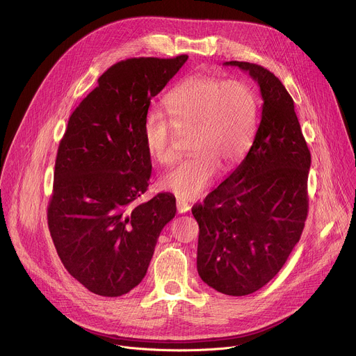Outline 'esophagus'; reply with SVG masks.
I'll return each mask as SVG.
<instances>
[{"instance_id":"1","label":"esophagus","mask_w":356,"mask_h":356,"mask_svg":"<svg viewBox=\"0 0 356 356\" xmlns=\"http://www.w3.org/2000/svg\"><path fill=\"white\" fill-rule=\"evenodd\" d=\"M176 206H177V211L180 213V214H183V213H187V211H190V209H191V206L188 204V202H186L184 200H177V202H176Z\"/></svg>"}]
</instances>
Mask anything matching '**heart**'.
I'll list each match as a JSON object with an SVG mask.
<instances>
[{
  "instance_id": "obj_1",
  "label": "heart",
  "mask_w": 356,
  "mask_h": 356,
  "mask_svg": "<svg viewBox=\"0 0 356 356\" xmlns=\"http://www.w3.org/2000/svg\"><path fill=\"white\" fill-rule=\"evenodd\" d=\"M172 120L161 110L146 113L145 147L161 165L176 159L175 140L191 134L194 155L161 177V187L183 200H195L216 180L220 165L231 169L248 152L258 127V95L243 80L193 76L166 97Z\"/></svg>"
}]
</instances>
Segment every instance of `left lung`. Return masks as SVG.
I'll return each mask as SVG.
<instances>
[{
  "label": "left lung",
  "mask_w": 356,
  "mask_h": 356,
  "mask_svg": "<svg viewBox=\"0 0 356 356\" xmlns=\"http://www.w3.org/2000/svg\"><path fill=\"white\" fill-rule=\"evenodd\" d=\"M224 65L258 83L261 122L245 159L191 213L200 227L201 280L220 293L246 296L277 275L301 236L312 155L282 81L259 65Z\"/></svg>",
  "instance_id": "obj_1"
}]
</instances>
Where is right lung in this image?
I'll return each instance as SVG.
<instances>
[{
  "instance_id": "obj_1",
  "label": "right lung",
  "mask_w": 356,
  "mask_h": 356,
  "mask_svg": "<svg viewBox=\"0 0 356 356\" xmlns=\"http://www.w3.org/2000/svg\"><path fill=\"white\" fill-rule=\"evenodd\" d=\"M188 59L134 58L115 63L73 111L55 163L47 224L67 272L90 291L118 297L146 275L176 198L142 204L152 172L143 120Z\"/></svg>"
}]
</instances>
